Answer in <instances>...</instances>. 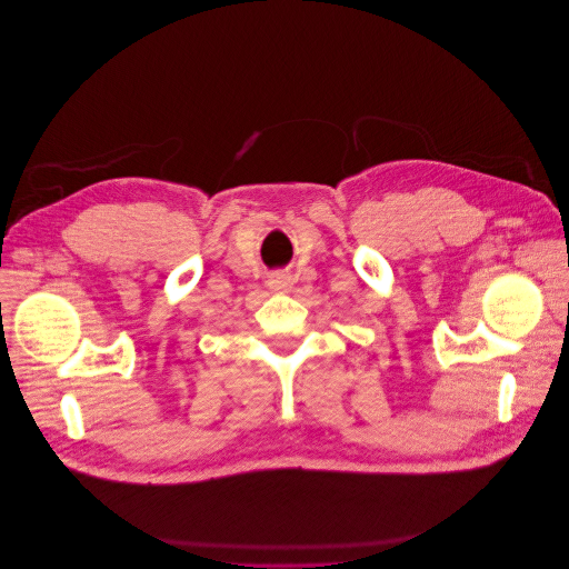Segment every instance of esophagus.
Wrapping results in <instances>:
<instances>
[{
    "label": "esophagus",
    "instance_id": "1",
    "mask_svg": "<svg viewBox=\"0 0 569 569\" xmlns=\"http://www.w3.org/2000/svg\"><path fill=\"white\" fill-rule=\"evenodd\" d=\"M268 287L272 291H287V289H291V278L287 272H272L268 280Z\"/></svg>",
    "mask_w": 569,
    "mask_h": 569
}]
</instances>
